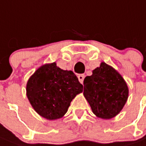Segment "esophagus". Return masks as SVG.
<instances>
[{
	"mask_svg": "<svg viewBox=\"0 0 146 146\" xmlns=\"http://www.w3.org/2000/svg\"><path fill=\"white\" fill-rule=\"evenodd\" d=\"M84 78H85V75H84V74H80V75L78 76V79H79V81H80L81 83H83Z\"/></svg>",
	"mask_w": 146,
	"mask_h": 146,
	"instance_id": "1",
	"label": "esophagus"
}]
</instances>
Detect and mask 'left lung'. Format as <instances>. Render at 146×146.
Returning a JSON list of instances; mask_svg holds the SVG:
<instances>
[{
	"label": "left lung",
	"mask_w": 146,
	"mask_h": 146,
	"mask_svg": "<svg viewBox=\"0 0 146 146\" xmlns=\"http://www.w3.org/2000/svg\"><path fill=\"white\" fill-rule=\"evenodd\" d=\"M83 95L97 117L110 119L120 113L129 96L122 76L106 63L93 70L83 81Z\"/></svg>",
	"instance_id": "1"
}]
</instances>
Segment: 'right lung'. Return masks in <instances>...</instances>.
Masks as SVG:
<instances>
[{
  "mask_svg": "<svg viewBox=\"0 0 146 146\" xmlns=\"http://www.w3.org/2000/svg\"><path fill=\"white\" fill-rule=\"evenodd\" d=\"M83 86L71 70H63L56 63L41 66L27 83V96L34 110L49 120L62 118L71 101Z\"/></svg>",
  "mask_w": 146,
  "mask_h": 146,
  "instance_id": "add662e5",
  "label": "right lung"
}]
</instances>
